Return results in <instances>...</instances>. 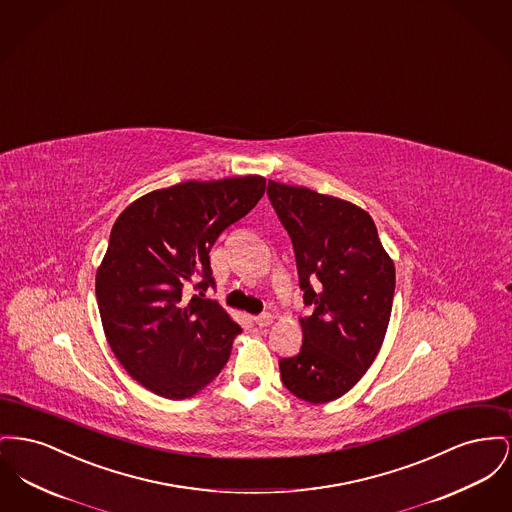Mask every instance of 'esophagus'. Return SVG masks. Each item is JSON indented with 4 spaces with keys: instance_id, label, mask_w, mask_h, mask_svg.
Listing matches in <instances>:
<instances>
[{
    "instance_id": "1",
    "label": "esophagus",
    "mask_w": 512,
    "mask_h": 512,
    "mask_svg": "<svg viewBox=\"0 0 512 512\" xmlns=\"http://www.w3.org/2000/svg\"><path fill=\"white\" fill-rule=\"evenodd\" d=\"M254 322H256L258 327H268V325H271V322H273V316L268 314V312H264V314L256 316V318H254Z\"/></svg>"
}]
</instances>
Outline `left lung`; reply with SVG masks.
<instances>
[{"instance_id":"1","label":"left lung","mask_w":512,"mask_h":512,"mask_svg":"<svg viewBox=\"0 0 512 512\" xmlns=\"http://www.w3.org/2000/svg\"><path fill=\"white\" fill-rule=\"evenodd\" d=\"M275 214L295 250L302 347L279 360L283 385L302 401L350 391L381 349L395 295V266L364 210L306 187L268 183Z\"/></svg>"}]
</instances>
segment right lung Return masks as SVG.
Returning a JSON list of instances; mask_svg holds the SVG:
<instances>
[{"mask_svg":"<svg viewBox=\"0 0 512 512\" xmlns=\"http://www.w3.org/2000/svg\"><path fill=\"white\" fill-rule=\"evenodd\" d=\"M258 175L187 181L133 202L109 235L96 298L109 347L129 376L165 399H187L229 360L243 327L212 298L210 250L264 196ZM201 291L190 301L189 283Z\"/></svg>","mask_w":512,"mask_h":512,"instance_id":"add662e5","label":"right lung"}]
</instances>
